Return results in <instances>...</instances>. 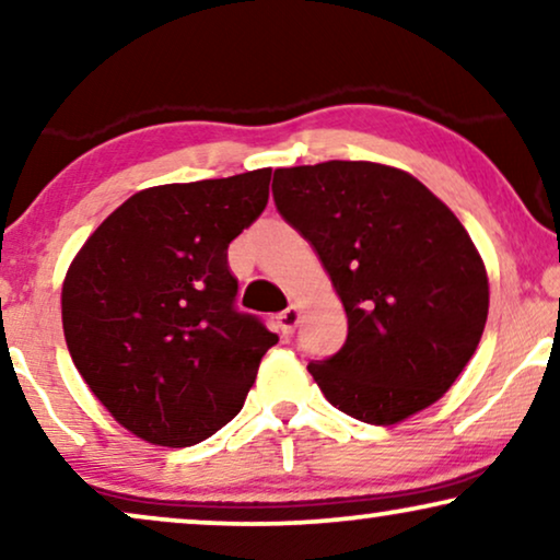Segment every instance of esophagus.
<instances>
[{"mask_svg": "<svg viewBox=\"0 0 560 560\" xmlns=\"http://www.w3.org/2000/svg\"><path fill=\"white\" fill-rule=\"evenodd\" d=\"M298 324H301V311H298L295 305H290V308H285L278 316V326H280L282 336H293Z\"/></svg>", "mask_w": 560, "mask_h": 560, "instance_id": "obj_1", "label": "esophagus"}]
</instances>
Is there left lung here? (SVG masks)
I'll list each match as a JSON object with an SVG mask.
<instances>
[{
  "instance_id": "8db88e82",
  "label": "left lung",
  "mask_w": 560,
  "mask_h": 560,
  "mask_svg": "<svg viewBox=\"0 0 560 560\" xmlns=\"http://www.w3.org/2000/svg\"><path fill=\"white\" fill-rule=\"evenodd\" d=\"M272 196L347 311L343 347L308 364L326 400L393 425L443 397L489 311L485 262L454 211L410 173L364 160L280 167Z\"/></svg>"
}]
</instances>
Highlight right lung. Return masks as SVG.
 Masks as SVG:
<instances>
[{"label":"right lung","mask_w":560,"mask_h":560,"mask_svg":"<svg viewBox=\"0 0 560 560\" xmlns=\"http://www.w3.org/2000/svg\"><path fill=\"white\" fill-rule=\"evenodd\" d=\"M270 167L171 183L127 198L63 282L75 370L129 433L201 443L242 410L278 336L236 311L226 249L265 211Z\"/></svg>","instance_id":"obj_1"}]
</instances>
